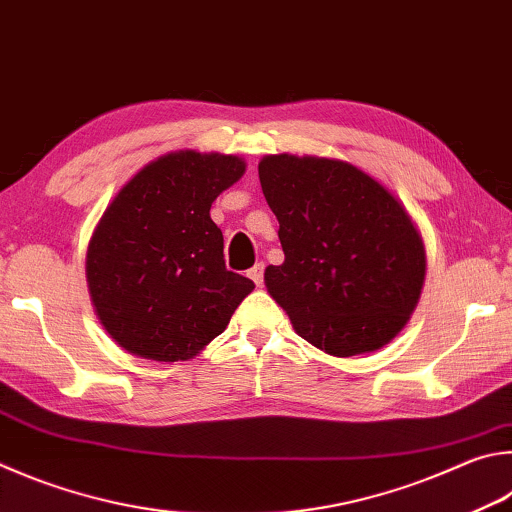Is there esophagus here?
<instances>
[{"label":"esophagus","mask_w":512,"mask_h":512,"mask_svg":"<svg viewBox=\"0 0 512 512\" xmlns=\"http://www.w3.org/2000/svg\"><path fill=\"white\" fill-rule=\"evenodd\" d=\"M264 268H266L264 262H257V264L248 271V277H250V280H253L257 286L264 284Z\"/></svg>","instance_id":"obj_1"}]
</instances>
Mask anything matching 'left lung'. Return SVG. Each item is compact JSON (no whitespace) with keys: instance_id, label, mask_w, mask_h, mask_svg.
<instances>
[{"instance_id":"left-lung-1","label":"left lung","mask_w":512,"mask_h":512,"mask_svg":"<svg viewBox=\"0 0 512 512\" xmlns=\"http://www.w3.org/2000/svg\"><path fill=\"white\" fill-rule=\"evenodd\" d=\"M259 181L284 250L264 280L295 331L338 358L387 345L425 280L423 241L405 208L345 161L266 156Z\"/></svg>"}]
</instances>
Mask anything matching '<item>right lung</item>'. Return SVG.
I'll return each instance as SVG.
<instances>
[{
	"label": "right lung",
	"mask_w": 512,
	"mask_h": 512,
	"mask_svg": "<svg viewBox=\"0 0 512 512\" xmlns=\"http://www.w3.org/2000/svg\"><path fill=\"white\" fill-rule=\"evenodd\" d=\"M237 156L176 152L145 165L105 210L87 253L102 327L141 358L188 360L224 333L248 277L224 259L210 206L237 183Z\"/></svg>",
	"instance_id": "add662e5"
}]
</instances>
